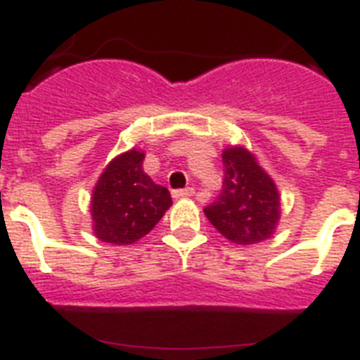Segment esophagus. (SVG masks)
I'll list each match as a JSON object with an SVG mask.
<instances>
[{"instance_id": "34e87169", "label": "esophagus", "mask_w": 360, "mask_h": 360, "mask_svg": "<svg viewBox=\"0 0 360 360\" xmlns=\"http://www.w3.org/2000/svg\"><path fill=\"white\" fill-rule=\"evenodd\" d=\"M196 192H194V188L192 186H188V188H179V191H174V198H186V196H194Z\"/></svg>"}]
</instances>
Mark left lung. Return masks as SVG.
I'll return each mask as SVG.
<instances>
[{
    "instance_id": "8db88e82",
    "label": "left lung",
    "mask_w": 360,
    "mask_h": 360,
    "mask_svg": "<svg viewBox=\"0 0 360 360\" xmlns=\"http://www.w3.org/2000/svg\"><path fill=\"white\" fill-rule=\"evenodd\" d=\"M222 164V192L205 207V217L231 243H262L273 233L280 219L278 191L243 147L226 149Z\"/></svg>"
}]
</instances>
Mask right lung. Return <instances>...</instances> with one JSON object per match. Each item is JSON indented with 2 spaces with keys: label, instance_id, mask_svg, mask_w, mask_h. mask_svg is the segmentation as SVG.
Here are the masks:
<instances>
[{
  "label": "right lung",
  "instance_id": "right-lung-1",
  "mask_svg": "<svg viewBox=\"0 0 360 360\" xmlns=\"http://www.w3.org/2000/svg\"><path fill=\"white\" fill-rule=\"evenodd\" d=\"M143 153L129 151L108 164L91 198L95 236L112 245H130L157 226L172 205L168 188L141 169Z\"/></svg>",
  "mask_w": 360,
  "mask_h": 360
}]
</instances>
